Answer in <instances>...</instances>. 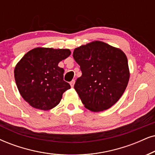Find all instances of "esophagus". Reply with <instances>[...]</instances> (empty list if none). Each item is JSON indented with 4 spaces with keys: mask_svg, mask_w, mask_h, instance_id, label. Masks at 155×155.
<instances>
[{
    "mask_svg": "<svg viewBox=\"0 0 155 155\" xmlns=\"http://www.w3.org/2000/svg\"><path fill=\"white\" fill-rule=\"evenodd\" d=\"M74 84H75V80H72V81L70 82V85H71V87H74Z\"/></svg>",
    "mask_w": 155,
    "mask_h": 155,
    "instance_id": "obj_1",
    "label": "esophagus"
}]
</instances>
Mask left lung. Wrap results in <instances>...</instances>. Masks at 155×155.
Returning a JSON list of instances; mask_svg holds the SVG:
<instances>
[{
	"instance_id": "1",
	"label": "left lung",
	"mask_w": 155,
	"mask_h": 155,
	"mask_svg": "<svg viewBox=\"0 0 155 155\" xmlns=\"http://www.w3.org/2000/svg\"><path fill=\"white\" fill-rule=\"evenodd\" d=\"M73 57L82 73L74 89L84 107L92 111L112 107L124 94L130 79L124 53L96 41L75 48Z\"/></svg>"
}]
</instances>
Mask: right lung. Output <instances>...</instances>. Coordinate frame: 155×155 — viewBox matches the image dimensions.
Masks as SVG:
<instances>
[{
	"instance_id": "obj_1",
	"label": "right lung",
	"mask_w": 155,
	"mask_h": 155,
	"mask_svg": "<svg viewBox=\"0 0 155 155\" xmlns=\"http://www.w3.org/2000/svg\"><path fill=\"white\" fill-rule=\"evenodd\" d=\"M70 54L68 49L36 48L17 64L15 83L21 97L31 107L48 110L59 104L71 86L64 80V70L58 64Z\"/></svg>"
}]
</instances>
